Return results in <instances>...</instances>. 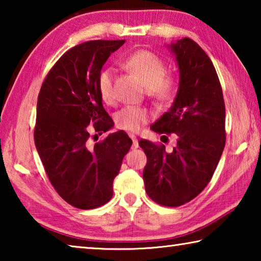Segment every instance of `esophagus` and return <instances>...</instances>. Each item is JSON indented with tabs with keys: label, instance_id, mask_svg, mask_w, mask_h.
<instances>
[{
	"label": "esophagus",
	"instance_id": "esophagus-1",
	"mask_svg": "<svg viewBox=\"0 0 261 261\" xmlns=\"http://www.w3.org/2000/svg\"><path fill=\"white\" fill-rule=\"evenodd\" d=\"M130 138L132 139V148H138L139 144H138V140L136 138V136L130 135Z\"/></svg>",
	"mask_w": 261,
	"mask_h": 261
}]
</instances>
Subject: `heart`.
Masks as SVG:
<instances>
[{
  "label": "heart",
  "instance_id": "heart-1",
  "mask_svg": "<svg viewBox=\"0 0 261 261\" xmlns=\"http://www.w3.org/2000/svg\"><path fill=\"white\" fill-rule=\"evenodd\" d=\"M126 65L144 86L147 93L158 102L166 103L173 100L178 90V78L167 73V64L160 56L151 50H139L126 60ZM98 91L103 102L112 105L116 100L115 92V72L113 69H105L98 77ZM152 118V113L146 108L127 106L115 116L118 129L127 132H137L141 125Z\"/></svg>",
  "mask_w": 261,
  "mask_h": 261
}]
</instances>
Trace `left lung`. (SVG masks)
Segmentation results:
<instances>
[{
  "label": "left lung",
  "instance_id": "obj_1",
  "mask_svg": "<svg viewBox=\"0 0 261 261\" xmlns=\"http://www.w3.org/2000/svg\"><path fill=\"white\" fill-rule=\"evenodd\" d=\"M170 48L179 68L178 92L151 130L173 134L177 141L171 152L147 139L139 146L147 156L143 177L148 197L178 207L196 198L214 174L226 145V107L218 73L199 45L184 38Z\"/></svg>",
  "mask_w": 261,
  "mask_h": 261
}]
</instances>
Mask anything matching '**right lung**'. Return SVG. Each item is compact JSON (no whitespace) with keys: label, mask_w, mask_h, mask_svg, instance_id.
Returning a JSON list of instances; mask_svg holds the SVG:
<instances>
[{"label":"right lung","mask_w":261,"mask_h":261,"mask_svg":"<svg viewBox=\"0 0 261 261\" xmlns=\"http://www.w3.org/2000/svg\"><path fill=\"white\" fill-rule=\"evenodd\" d=\"M125 40H92L65 51L53 65L38 95L34 143L56 192L73 207L92 210L113 197V182L132 140L124 131L92 146V136L112 129L98 77Z\"/></svg>","instance_id":"obj_1"}]
</instances>
